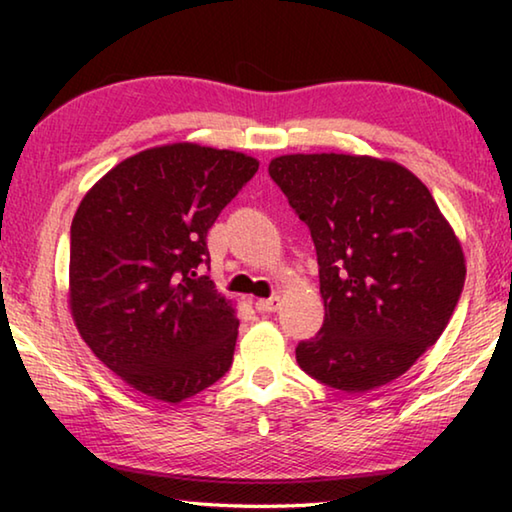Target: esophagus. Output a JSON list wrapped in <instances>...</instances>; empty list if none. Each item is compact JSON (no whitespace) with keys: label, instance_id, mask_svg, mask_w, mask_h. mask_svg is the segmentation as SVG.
I'll return each instance as SVG.
<instances>
[{"label":"esophagus","instance_id":"obj_1","mask_svg":"<svg viewBox=\"0 0 512 512\" xmlns=\"http://www.w3.org/2000/svg\"><path fill=\"white\" fill-rule=\"evenodd\" d=\"M277 305H280V298H277V296L255 300V309L262 311V314H271V311L277 309Z\"/></svg>","mask_w":512,"mask_h":512}]
</instances>
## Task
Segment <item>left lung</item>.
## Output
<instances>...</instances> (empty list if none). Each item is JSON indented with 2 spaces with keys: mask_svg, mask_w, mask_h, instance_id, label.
<instances>
[{
  "mask_svg": "<svg viewBox=\"0 0 512 512\" xmlns=\"http://www.w3.org/2000/svg\"><path fill=\"white\" fill-rule=\"evenodd\" d=\"M268 173L311 232L325 302L298 366L345 393L404 375L445 332L465 284L463 248L429 189L370 155H280Z\"/></svg>",
  "mask_w": 512,
  "mask_h": 512,
  "instance_id": "1",
  "label": "left lung"
}]
</instances>
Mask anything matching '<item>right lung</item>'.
Returning <instances> with one entry per match:
<instances>
[{
    "label": "right lung",
    "instance_id": "add662e5",
    "mask_svg": "<svg viewBox=\"0 0 512 512\" xmlns=\"http://www.w3.org/2000/svg\"><path fill=\"white\" fill-rule=\"evenodd\" d=\"M259 162L164 144L119 162L83 196L69 235V309L99 361L178 404L232 366L239 320L214 282L207 230Z\"/></svg>",
    "mask_w": 512,
    "mask_h": 512
}]
</instances>
